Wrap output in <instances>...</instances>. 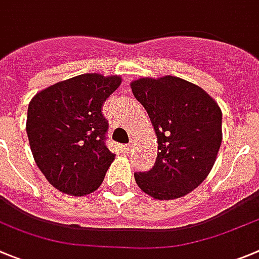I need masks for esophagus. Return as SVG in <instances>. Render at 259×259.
<instances>
[{
    "label": "esophagus",
    "mask_w": 259,
    "mask_h": 259,
    "mask_svg": "<svg viewBox=\"0 0 259 259\" xmlns=\"http://www.w3.org/2000/svg\"><path fill=\"white\" fill-rule=\"evenodd\" d=\"M123 149H124V151H125V153H131V151H132V145H131V144H128V145H124V146H123Z\"/></svg>",
    "instance_id": "1"
}]
</instances>
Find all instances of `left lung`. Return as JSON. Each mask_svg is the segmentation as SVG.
<instances>
[{"mask_svg": "<svg viewBox=\"0 0 259 259\" xmlns=\"http://www.w3.org/2000/svg\"><path fill=\"white\" fill-rule=\"evenodd\" d=\"M131 89L158 139L155 164L135 173L136 184L158 200L185 196L214 165L222 142L221 109L201 87L173 75L140 78Z\"/></svg>", "mask_w": 259, "mask_h": 259, "instance_id": "left-lung-1", "label": "left lung"}]
</instances>
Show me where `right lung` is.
Returning a JSON list of instances; mask_svg holds the SVG:
<instances>
[{
  "instance_id": "obj_1",
  "label": "right lung",
  "mask_w": 259,
  "mask_h": 259,
  "mask_svg": "<svg viewBox=\"0 0 259 259\" xmlns=\"http://www.w3.org/2000/svg\"><path fill=\"white\" fill-rule=\"evenodd\" d=\"M119 75L87 73L38 92L28 106L27 135L35 164L61 193L99 189L115 154L105 145L101 108L120 86Z\"/></svg>"
}]
</instances>
